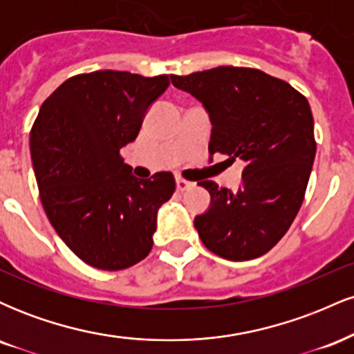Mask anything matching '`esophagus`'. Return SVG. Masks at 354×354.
<instances>
[{
  "instance_id": "1",
  "label": "esophagus",
  "mask_w": 354,
  "mask_h": 354,
  "mask_svg": "<svg viewBox=\"0 0 354 354\" xmlns=\"http://www.w3.org/2000/svg\"><path fill=\"white\" fill-rule=\"evenodd\" d=\"M194 183H191L188 180H183V178H176V188L178 191H186L189 188H193Z\"/></svg>"
}]
</instances>
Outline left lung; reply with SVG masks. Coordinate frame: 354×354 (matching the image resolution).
Segmentation results:
<instances>
[{"mask_svg":"<svg viewBox=\"0 0 354 354\" xmlns=\"http://www.w3.org/2000/svg\"><path fill=\"white\" fill-rule=\"evenodd\" d=\"M209 113V154L245 161L236 189L214 181L211 206L194 219L203 245L221 258L246 261L268 253L301 208L316 154L308 100L286 81L256 68L218 66L171 75Z\"/></svg>","mask_w":354,"mask_h":354,"instance_id":"8db88e82","label":"left lung"}]
</instances>
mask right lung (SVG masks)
Instances as JSON below:
<instances>
[{
  "label": "right lung",
  "mask_w": 354,
  "mask_h": 354,
  "mask_svg": "<svg viewBox=\"0 0 354 354\" xmlns=\"http://www.w3.org/2000/svg\"><path fill=\"white\" fill-rule=\"evenodd\" d=\"M168 84V75L81 73L39 108L30 138L39 198L59 238L89 266L126 270L151 251L158 208L176 181L169 171L133 176L120 151Z\"/></svg>",
  "instance_id": "add662e5"
}]
</instances>
